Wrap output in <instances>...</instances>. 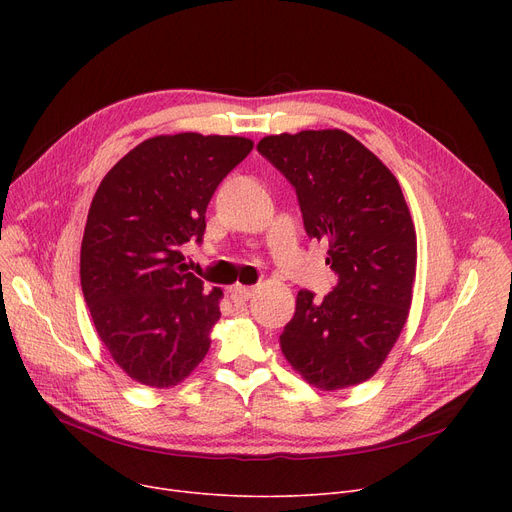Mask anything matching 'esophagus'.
<instances>
[{"label":"esophagus","instance_id":"obj_1","mask_svg":"<svg viewBox=\"0 0 512 512\" xmlns=\"http://www.w3.org/2000/svg\"><path fill=\"white\" fill-rule=\"evenodd\" d=\"M228 292H230V299H232L234 303H245V301H249V299L253 297V288L242 286V284L232 286Z\"/></svg>","mask_w":512,"mask_h":512}]
</instances>
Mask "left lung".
<instances>
[{
	"instance_id": "1",
	"label": "left lung",
	"mask_w": 512,
	"mask_h": 512,
	"mask_svg": "<svg viewBox=\"0 0 512 512\" xmlns=\"http://www.w3.org/2000/svg\"><path fill=\"white\" fill-rule=\"evenodd\" d=\"M257 151L294 186L311 238L328 242L338 284L321 301L297 294L286 361L319 390L357 386L380 369L413 299L417 234L394 174L344 130H301Z\"/></svg>"
}]
</instances>
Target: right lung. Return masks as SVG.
<instances>
[{"label":"right lung","mask_w":512,"mask_h":512,"mask_svg":"<svg viewBox=\"0 0 512 512\" xmlns=\"http://www.w3.org/2000/svg\"><path fill=\"white\" fill-rule=\"evenodd\" d=\"M253 141L161 134L128 151L93 197L80 247V286L95 330L134 382L180 384L209 351L222 290H203L180 249L201 242L218 184Z\"/></svg>","instance_id":"obj_1"}]
</instances>
